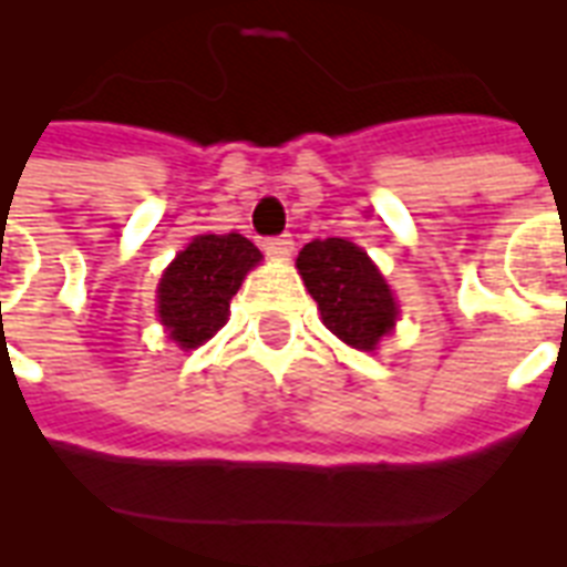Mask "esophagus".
<instances>
[{
    "label": "esophagus",
    "instance_id": "34e87169",
    "mask_svg": "<svg viewBox=\"0 0 567 567\" xmlns=\"http://www.w3.org/2000/svg\"><path fill=\"white\" fill-rule=\"evenodd\" d=\"M261 247L270 258H288L293 252V238L291 235H276V238H267Z\"/></svg>",
    "mask_w": 567,
    "mask_h": 567
}]
</instances>
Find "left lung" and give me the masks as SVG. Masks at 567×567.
Listing matches in <instances>:
<instances>
[{
	"instance_id": "8db88e82",
	"label": "left lung",
	"mask_w": 567,
	"mask_h": 567,
	"mask_svg": "<svg viewBox=\"0 0 567 567\" xmlns=\"http://www.w3.org/2000/svg\"><path fill=\"white\" fill-rule=\"evenodd\" d=\"M297 267L327 329L344 344L373 350L394 329L396 302L364 249L344 238L311 240L300 249Z\"/></svg>"
}]
</instances>
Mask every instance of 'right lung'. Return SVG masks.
Instances as JSON below:
<instances>
[{
    "instance_id": "right-lung-1",
    "label": "right lung",
    "mask_w": 567,
    "mask_h": 567,
    "mask_svg": "<svg viewBox=\"0 0 567 567\" xmlns=\"http://www.w3.org/2000/svg\"><path fill=\"white\" fill-rule=\"evenodd\" d=\"M258 247L238 231L199 235L182 249L158 285V318L179 347H199L229 318L249 267L258 265Z\"/></svg>"
}]
</instances>
